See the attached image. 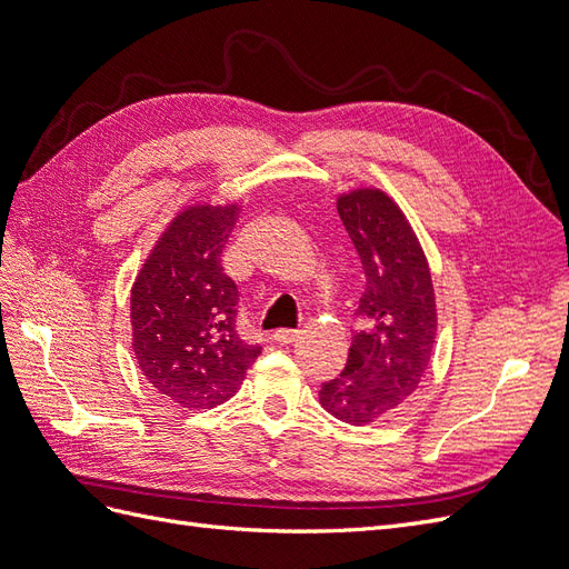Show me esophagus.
I'll list each match as a JSON object with an SVG mask.
<instances>
[{"mask_svg":"<svg viewBox=\"0 0 569 569\" xmlns=\"http://www.w3.org/2000/svg\"><path fill=\"white\" fill-rule=\"evenodd\" d=\"M272 339L278 341V343H282V347H287V343L299 339V330H278V332L272 335Z\"/></svg>","mask_w":569,"mask_h":569,"instance_id":"34e87169","label":"esophagus"}]
</instances>
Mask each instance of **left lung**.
I'll list each match as a JSON object with an SVG mask.
<instances>
[{"mask_svg": "<svg viewBox=\"0 0 569 569\" xmlns=\"http://www.w3.org/2000/svg\"><path fill=\"white\" fill-rule=\"evenodd\" d=\"M366 272L347 368L320 387L322 408L341 422L372 425L401 408L432 363L437 299L432 272L410 220L380 187L337 197Z\"/></svg>", "mask_w": 569, "mask_h": 569, "instance_id": "obj_1", "label": "left lung"}]
</instances>
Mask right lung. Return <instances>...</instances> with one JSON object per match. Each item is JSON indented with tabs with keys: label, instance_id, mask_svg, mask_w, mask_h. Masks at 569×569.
<instances>
[{
	"label": "right lung",
	"instance_id": "1",
	"mask_svg": "<svg viewBox=\"0 0 569 569\" xmlns=\"http://www.w3.org/2000/svg\"><path fill=\"white\" fill-rule=\"evenodd\" d=\"M242 201L184 206L130 289L132 351L166 399L203 410L242 387L261 347L237 335V284L220 266Z\"/></svg>",
	"mask_w": 569,
	"mask_h": 569
}]
</instances>
